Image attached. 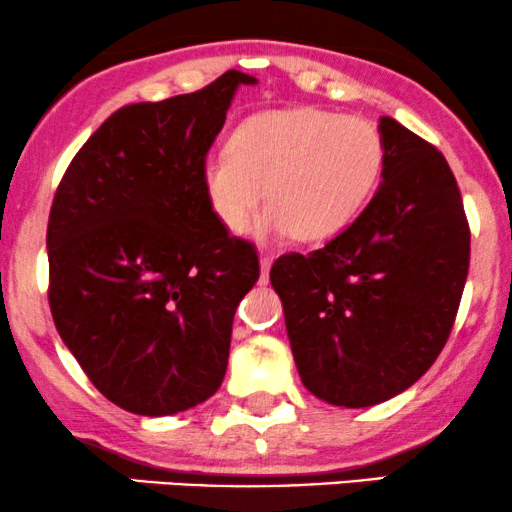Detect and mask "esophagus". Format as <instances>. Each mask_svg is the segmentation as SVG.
I'll return each mask as SVG.
<instances>
[{
    "mask_svg": "<svg viewBox=\"0 0 512 512\" xmlns=\"http://www.w3.org/2000/svg\"><path fill=\"white\" fill-rule=\"evenodd\" d=\"M275 261V256L272 254H261V284H268V275H270V265Z\"/></svg>",
    "mask_w": 512,
    "mask_h": 512,
    "instance_id": "obj_1",
    "label": "esophagus"
}]
</instances>
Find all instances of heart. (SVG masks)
Returning <instances> with one entry per match:
<instances>
[{
  "instance_id": "obj_1",
  "label": "heart",
  "mask_w": 512,
  "mask_h": 512,
  "mask_svg": "<svg viewBox=\"0 0 512 512\" xmlns=\"http://www.w3.org/2000/svg\"><path fill=\"white\" fill-rule=\"evenodd\" d=\"M384 170V139L368 118L326 109L263 111L237 125L230 149L209 153L202 186L214 214L242 230L263 200L256 237L291 233L326 240L373 198Z\"/></svg>"
}]
</instances>
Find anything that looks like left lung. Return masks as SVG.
<instances>
[{"mask_svg":"<svg viewBox=\"0 0 512 512\" xmlns=\"http://www.w3.org/2000/svg\"><path fill=\"white\" fill-rule=\"evenodd\" d=\"M382 186L352 226L310 254L279 256L270 282L314 396L368 408L401 394L450 338L471 228L443 153L380 118Z\"/></svg>","mask_w":512,"mask_h":512,"instance_id":"1","label":"left lung"}]
</instances>
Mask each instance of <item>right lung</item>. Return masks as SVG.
Masks as SVG:
<instances>
[{
	"label": "right lung",
	"mask_w": 512,
	"mask_h": 512,
	"mask_svg": "<svg viewBox=\"0 0 512 512\" xmlns=\"http://www.w3.org/2000/svg\"><path fill=\"white\" fill-rule=\"evenodd\" d=\"M240 83L118 109L62 174L48 216V305L83 373L118 408L163 417L207 401L228 368L258 251L209 205L202 163Z\"/></svg>",
	"instance_id": "obj_1"
}]
</instances>
